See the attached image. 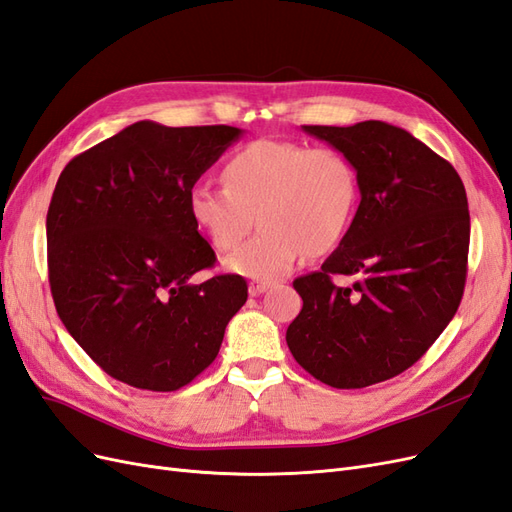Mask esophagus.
I'll list each match as a JSON object with an SVG mask.
<instances>
[{"mask_svg":"<svg viewBox=\"0 0 512 512\" xmlns=\"http://www.w3.org/2000/svg\"><path fill=\"white\" fill-rule=\"evenodd\" d=\"M269 288L271 286L265 284V282H252L250 284V294H252V297H260V294H265Z\"/></svg>","mask_w":512,"mask_h":512,"instance_id":"esophagus-1","label":"esophagus"}]
</instances>
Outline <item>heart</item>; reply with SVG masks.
Wrapping results in <instances>:
<instances>
[{
    "label": "heart",
    "mask_w": 512,
    "mask_h": 512,
    "mask_svg": "<svg viewBox=\"0 0 512 512\" xmlns=\"http://www.w3.org/2000/svg\"><path fill=\"white\" fill-rule=\"evenodd\" d=\"M224 188L196 183L190 218L215 250H232L254 224L256 235L224 267L254 282H277L307 252L320 256L344 239L359 200L352 162L333 147L260 138L222 168Z\"/></svg>",
    "instance_id": "obj_1"
}]
</instances>
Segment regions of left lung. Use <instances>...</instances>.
I'll return each mask as SVG.
<instances>
[{"label": "left lung", "mask_w": 512, "mask_h": 512, "mask_svg": "<svg viewBox=\"0 0 512 512\" xmlns=\"http://www.w3.org/2000/svg\"><path fill=\"white\" fill-rule=\"evenodd\" d=\"M303 130L352 162L361 203L320 271L294 280L303 309L286 342L316 380L363 389L412 367L453 320L468 273V196L451 164L391 123ZM333 274L355 284L335 287Z\"/></svg>", "instance_id": "1"}]
</instances>
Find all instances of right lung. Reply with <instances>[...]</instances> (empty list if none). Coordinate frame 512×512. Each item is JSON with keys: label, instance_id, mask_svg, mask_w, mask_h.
<instances>
[{"label": "right lung", "instance_id": "obj_1", "mask_svg": "<svg viewBox=\"0 0 512 512\" xmlns=\"http://www.w3.org/2000/svg\"><path fill=\"white\" fill-rule=\"evenodd\" d=\"M241 134L136 121L61 170L46 213L53 301L115 380L162 393L190 384L247 301L241 275L190 282L215 252L190 218L188 192Z\"/></svg>", "mask_w": 512, "mask_h": 512}]
</instances>
